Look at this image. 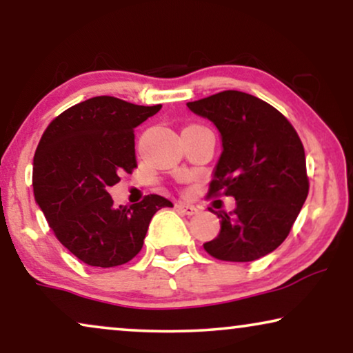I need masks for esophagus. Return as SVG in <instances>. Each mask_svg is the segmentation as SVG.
<instances>
[{
    "instance_id": "1",
    "label": "esophagus",
    "mask_w": 353,
    "mask_h": 353,
    "mask_svg": "<svg viewBox=\"0 0 353 353\" xmlns=\"http://www.w3.org/2000/svg\"><path fill=\"white\" fill-rule=\"evenodd\" d=\"M176 209H178V212H181L183 215H188V216H192V215H196L197 212V207H194V205H190V204H183V202H180V204L176 205Z\"/></svg>"
}]
</instances>
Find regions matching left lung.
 I'll return each instance as SVG.
<instances>
[{
  "label": "left lung",
  "mask_w": 353,
  "mask_h": 353,
  "mask_svg": "<svg viewBox=\"0 0 353 353\" xmlns=\"http://www.w3.org/2000/svg\"><path fill=\"white\" fill-rule=\"evenodd\" d=\"M221 137L209 196H231L233 212L216 214L220 233L204 244L212 257L252 262L288 238L308 194L305 151L289 120L243 91H221L188 103Z\"/></svg>",
  "instance_id": "left-lung-1"
}]
</instances>
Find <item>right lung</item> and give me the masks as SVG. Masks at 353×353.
<instances>
[{
    "label": "right lung",
    "instance_id": "right-lung-1",
    "mask_svg": "<svg viewBox=\"0 0 353 353\" xmlns=\"http://www.w3.org/2000/svg\"><path fill=\"white\" fill-rule=\"evenodd\" d=\"M161 108L96 96L57 115L38 143L35 201L61 244L86 265L130 262L141 250L154 214L173 207L157 194L115 207L108 192L137 167L134 128Z\"/></svg>",
    "mask_w": 353,
    "mask_h": 353
}]
</instances>
